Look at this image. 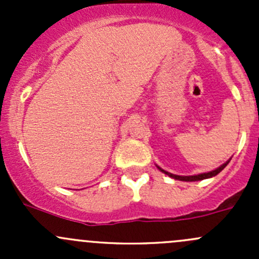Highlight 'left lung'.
I'll list each match as a JSON object with an SVG mask.
<instances>
[{"label":"left lung","instance_id":"left-lung-1","mask_svg":"<svg viewBox=\"0 0 259 259\" xmlns=\"http://www.w3.org/2000/svg\"><path fill=\"white\" fill-rule=\"evenodd\" d=\"M229 161H227V163H224L223 165H221L219 168H217L215 170H211L209 173H203V174H198V176H192V177H182V176H176V174H171V173H168V171L163 170V169H160L161 171H163L164 174H168L169 177H171V178L174 179H178V180H184V182H195V180H203V179H207V178H211V177H215L217 174L221 173L222 170H223L224 168H226L227 165H228Z\"/></svg>","mask_w":259,"mask_h":259}]
</instances>
